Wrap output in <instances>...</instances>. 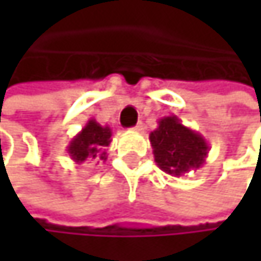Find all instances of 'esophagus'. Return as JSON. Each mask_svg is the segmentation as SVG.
Segmentation results:
<instances>
[{"mask_svg":"<svg viewBox=\"0 0 261 261\" xmlns=\"http://www.w3.org/2000/svg\"><path fill=\"white\" fill-rule=\"evenodd\" d=\"M133 130H134V131H142V130H143V124H142V122H139V124H137V125H136V127H134Z\"/></svg>","mask_w":261,"mask_h":261,"instance_id":"esophagus-1","label":"esophagus"}]
</instances>
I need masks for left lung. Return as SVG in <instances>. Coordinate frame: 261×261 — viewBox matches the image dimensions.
<instances>
[{
	"mask_svg": "<svg viewBox=\"0 0 261 261\" xmlns=\"http://www.w3.org/2000/svg\"><path fill=\"white\" fill-rule=\"evenodd\" d=\"M157 124L149 142L154 160L163 172L181 177L205 163L210 146L198 131L182 125L175 115L165 116Z\"/></svg>",
	"mask_w": 261,
	"mask_h": 261,
	"instance_id": "1",
	"label": "left lung"
}]
</instances>
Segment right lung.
<instances>
[{
  "label": "right lung",
  "instance_id": "add662e5",
  "mask_svg": "<svg viewBox=\"0 0 261 261\" xmlns=\"http://www.w3.org/2000/svg\"><path fill=\"white\" fill-rule=\"evenodd\" d=\"M112 142V130L109 125L98 124L93 118L87 121V124L77 133L66 146V151L69 157L81 165L87 159H98L106 162L107 151L106 146H109Z\"/></svg>",
  "mask_w": 261,
  "mask_h": 261
}]
</instances>
